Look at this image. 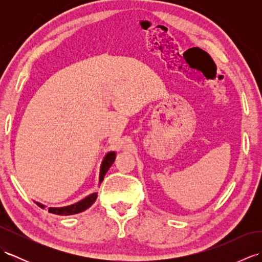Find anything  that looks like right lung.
<instances>
[{"mask_svg": "<svg viewBox=\"0 0 262 262\" xmlns=\"http://www.w3.org/2000/svg\"><path fill=\"white\" fill-rule=\"evenodd\" d=\"M115 158H116L115 152H109L104 157V159L102 161V164H101V169H100V179H99L100 182H102L105 173H107V171L109 170L111 164L114 163ZM97 197H98V192H94V193L90 194V196L85 197L84 199H82L81 202H79V203L73 204L71 206H66V207H60V208L51 207V208H48V211H49V213L56 214V215H74V214L81 213V211L88 209L94 202H96ZM37 205L40 206L41 208L45 207V206L39 204V203H37Z\"/></svg>", "mask_w": 262, "mask_h": 262, "instance_id": "obj_1", "label": "right lung"}]
</instances>
